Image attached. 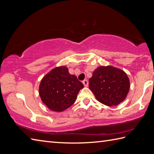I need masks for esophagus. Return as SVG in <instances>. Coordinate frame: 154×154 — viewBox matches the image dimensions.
I'll use <instances>...</instances> for the list:
<instances>
[{"label": "esophagus", "mask_w": 154, "mask_h": 154, "mask_svg": "<svg viewBox=\"0 0 154 154\" xmlns=\"http://www.w3.org/2000/svg\"><path fill=\"white\" fill-rule=\"evenodd\" d=\"M83 84L84 85L85 87H88V85H89V82H88L87 80H84L83 81Z\"/></svg>", "instance_id": "34e87169"}]
</instances>
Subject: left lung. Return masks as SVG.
<instances>
[{
    "label": "left lung",
    "instance_id": "8db88e82",
    "mask_svg": "<svg viewBox=\"0 0 154 154\" xmlns=\"http://www.w3.org/2000/svg\"><path fill=\"white\" fill-rule=\"evenodd\" d=\"M89 89L98 101L109 106L124 100L130 90V79L119 68L107 65L94 69L89 79Z\"/></svg>",
    "mask_w": 154,
    "mask_h": 154
}]
</instances>
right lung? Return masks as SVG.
<instances>
[{
    "instance_id": "1",
    "label": "right lung",
    "mask_w": 154,
    "mask_h": 154,
    "mask_svg": "<svg viewBox=\"0 0 154 154\" xmlns=\"http://www.w3.org/2000/svg\"><path fill=\"white\" fill-rule=\"evenodd\" d=\"M83 83L74 75L69 73L66 66L56 67L42 78L39 85V94L44 104L55 112H62L76 100Z\"/></svg>"
}]
</instances>
